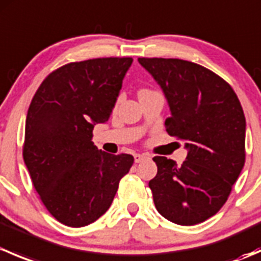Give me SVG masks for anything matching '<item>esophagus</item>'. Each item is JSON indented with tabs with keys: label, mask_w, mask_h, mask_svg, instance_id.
I'll use <instances>...</instances> for the list:
<instances>
[{
	"label": "esophagus",
	"mask_w": 261,
	"mask_h": 261,
	"mask_svg": "<svg viewBox=\"0 0 261 261\" xmlns=\"http://www.w3.org/2000/svg\"><path fill=\"white\" fill-rule=\"evenodd\" d=\"M145 158H146V155H144V154H135V155H134V160H135V163L143 162Z\"/></svg>",
	"instance_id": "34e87169"
}]
</instances>
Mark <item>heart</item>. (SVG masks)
I'll return each mask as SVG.
<instances>
[{"instance_id": "1", "label": "heart", "mask_w": 261, "mask_h": 261, "mask_svg": "<svg viewBox=\"0 0 261 261\" xmlns=\"http://www.w3.org/2000/svg\"><path fill=\"white\" fill-rule=\"evenodd\" d=\"M147 89H140V91H139V93H143V92H146Z\"/></svg>"}]
</instances>
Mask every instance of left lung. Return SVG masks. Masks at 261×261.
Listing matches in <instances>:
<instances>
[{"mask_svg":"<svg viewBox=\"0 0 261 261\" xmlns=\"http://www.w3.org/2000/svg\"><path fill=\"white\" fill-rule=\"evenodd\" d=\"M162 87L172 116L170 136L188 150L180 167L154 156L158 167L149 181L158 212L181 226L201 223L227 201L245 164L246 121L230 84L212 70L181 59L139 58Z\"/></svg>","mask_w":261,"mask_h":261,"instance_id":"1","label":"left lung"}]
</instances>
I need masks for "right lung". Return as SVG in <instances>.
Listing matches in <instances>:
<instances>
[{
    "mask_svg": "<svg viewBox=\"0 0 261 261\" xmlns=\"http://www.w3.org/2000/svg\"><path fill=\"white\" fill-rule=\"evenodd\" d=\"M131 64L133 58H97L63 65L43 81L29 107L23 162L50 215L70 227L89 225L110 208L134 163L133 155L109 154L92 141Z\"/></svg>",
    "mask_w": 261,
    "mask_h": 261,
    "instance_id": "right-lung-1",
    "label": "right lung"
}]
</instances>
